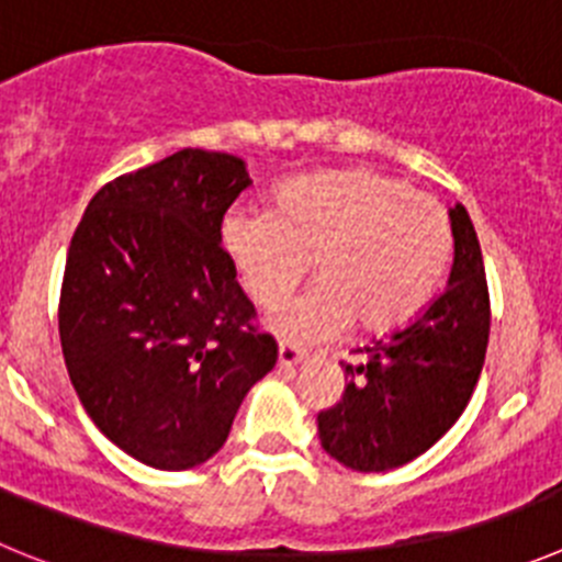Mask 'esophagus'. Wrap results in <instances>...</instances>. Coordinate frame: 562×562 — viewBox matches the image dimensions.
<instances>
[{
	"label": "esophagus",
	"mask_w": 562,
	"mask_h": 562,
	"mask_svg": "<svg viewBox=\"0 0 562 562\" xmlns=\"http://www.w3.org/2000/svg\"><path fill=\"white\" fill-rule=\"evenodd\" d=\"M302 358H305V352H302L300 347H293V344H288V341H280V350H277V367H280L282 372H288V369L296 367Z\"/></svg>",
	"instance_id": "esophagus-1"
}]
</instances>
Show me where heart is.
I'll return each mask as SVG.
<instances>
[{"instance_id": "b5f03b06", "label": "heart", "mask_w": 562, "mask_h": 562, "mask_svg": "<svg viewBox=\"0 0 562 562\" xmlns=\"http://www.w3.org/2000/svg\"><path fill=\"white\" fill-rule=\"evenodd\" d=\"M221 246L251 302H282L307 271L316 285L280 307L271 327L316 341L356 322L386 336L426 311L453 255L451 218L437 199L372 168L300 176L269 210H232Z\"/></svg>"}]
</instances>
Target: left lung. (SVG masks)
<instances>
[{"label":"left lung","instance_id":"8db88e82","mask_svg":"<svg viewBox=\"0 0 562 562\" xmlns=\"http://www.w3.org/2000/svg\"><path fill=\"white\" fill-rule=\"evenodd\" d=\"M448 288L412 325L358 347L344 363L341 401L318 412L322 448L363 473L401 468L426 453L459 419L476 389L490 338L482 249L462 204L451 210Z\"/></svg>","mask_w":562,"mask_h":562}]
</instances>
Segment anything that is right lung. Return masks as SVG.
<instances>
[{
	"mask_svg": "<svg viewBox=\"0 0 562 562\" xmlns=\"http://www.w3.org/2000/svg\"><path fill=\"white\" fill-rule=\"evenodd\" d=\"M232 154L184 148L98 190L72 235L58 333L94 426L156 470L206 462L277 341L221 249L249 187Z\"/></svg>",
	"mask_w": 562,
	"mask_h": 562,
	"instance_id": "1",
	"label": "right lung"
}]
</instances>
